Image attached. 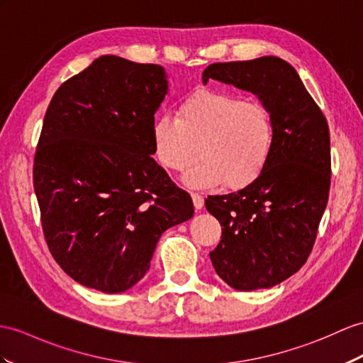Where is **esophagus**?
Wrapping results in <instances>:
<instances>
[{
    "mask_svg": "<svg viewBox=\"0 0 363 363\" xmlns=\"http://www.w3.org/2000/svg\"><path fill=\"white\" fill-rule=\"evenodd\" d=\"M192 201H194V206H196V209H201L203 206H205V199H203L200 194L197 192H192Z\"/></svg>",
    "mask_w": 363,
    "mask_h": 363,
    "instance_id": "obj_1",
    "label": "esophagus"
}]
</instances>
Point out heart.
<instances>
[{
    "label": "heart",
    "instance_id": "b5f03b06",
    "mask_svg": "<svg viewBox=\"0 0 363 363\" xmlns=\"http://www.w3.org/2000/svg\"><path fill=\"white\" fill-rule=\"evenodd\" d=\"M154 147L166 169L182 172L201 155L184 180L209 188L248 186L263 172L274 143V123L267 106L226 91H197L175 115L154 120Z\"/></svg>",
    "mask_w": 363,
    "mask_h": 363
}]
</instances>
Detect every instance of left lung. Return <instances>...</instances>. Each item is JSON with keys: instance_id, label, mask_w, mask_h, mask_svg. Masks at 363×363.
Instances as JSON below:
<instances>
[{"instance_id": "1", "label": "left lung", "mask_w": 363, "mask_h": 363, "mask_svg": "<svg viewBox=\"0 0 363 363\" xmlns=\"http://www.w3.org/2000/svg\"><path fill=\"white\" fill-rule=\"evenodd\" d=\"M211 78L259 96L271 112L274 143L251 184L205 200L222 225V240L209 257L229 286L271 288L302 268L313 251L331 184L328 121L281 58L214 63L203 83Z\"/></svg>"}]
</instances>
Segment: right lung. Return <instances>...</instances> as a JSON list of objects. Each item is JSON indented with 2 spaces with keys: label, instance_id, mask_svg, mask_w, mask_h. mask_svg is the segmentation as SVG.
Segmentation results:
<instances>
[{
  "label": "right lung",
  "instance_id": "obj_1",
  "mask_svg": "<svg viewBox=\"0 0 363 363\" xmlns=\"http://www.w3.org/2000/svg\"><path fill=\"white\" fill-rule=\"evenodd\" d=\"M166 91L162 66L103 55L49 103L33 188L52 257L83 286H134L162 234L194 216L189 194L152 158Z\"/></svg>",
  "mask_w": 363,
  "mask_h": 363
}]
</instances>
